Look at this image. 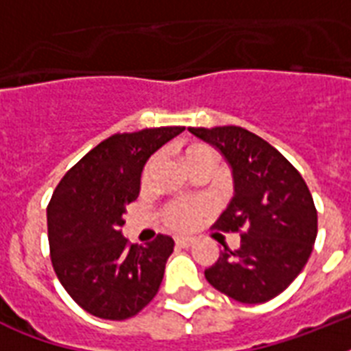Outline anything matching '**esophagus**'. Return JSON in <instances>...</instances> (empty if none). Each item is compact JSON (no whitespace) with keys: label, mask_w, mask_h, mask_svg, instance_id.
<instances>
[{"label":"esophagus","mask_w":351,"mask_h":351,"mask_svg":"<svg viewBox=\"0 0 351 351\" xmlns=\"http://www.w3.org/2000/svg\"><path fill=\"white\" fill-rule=\"evenodd\" d=\"M193 242H195V240H193L191 237H176L175 239V244L178 245V247H189Z\"/></svg>","instance_id":"1"}]
</instances>
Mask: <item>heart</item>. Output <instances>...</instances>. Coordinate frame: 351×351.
<instances>
[{
	"label": "heart",
	"mask_w": 351,
	"mask_h": 351,
	"mask_svg": "<svg viewBox=\"0 0 351 351\" xmlns=\"http://www.w3.org/2000/svg\"><path fill=\"white\" fill-rule=\"evenodd\" d=\"M217 154L213 147H209L206 143H191L182 151V162L186 167L197 164H206L213 167ZM154 158L149 160L145 169H143V180L147 178L151 169H153ZM209 213V204L202 198H193V200H176L169 202L162 209V220L165 222L167 228L176 231H187L193 230L198 224V220Z\"/></svg>",
	"instance_id": "heart-1"
}]
</instances>
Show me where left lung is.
I'll use <instances>...</instances> for the list:
<instances>
[{"mask_svg":"<svg viewBox=\"0 0 351 351\" xmlns=\"http://www.w3.org/2000/svg\"><path fill=\"white\" fill-rule=\"evenodd\" d=\"M231 165L234 197L213 228L240 231V247L224 245L204 275L220 293L244 304L275 299L310 258L317 209L300 173L273 147L237 125L189 127Z\"/></svg>","mask_w":351,"mask_h":351,"instance_id":"1","label":"left lung"}]
</instances>
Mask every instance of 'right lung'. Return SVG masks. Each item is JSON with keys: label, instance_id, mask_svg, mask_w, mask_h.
Returning <instances> with one entry per match:
<instances>
[{"label": "right lung", "instance_id": "right-lung-1", "mask_svg": "<svg viewBox=\"0 0 351 351\" xmlns=\"http://www.w3.org/2000/svg\"><path fill=\"white\" fill-rule=\"evenodd\" d=\"M186 127L118 132L65 173L47 206L52 267L87 313L125 321L158 293L175 242L167 234L145 245L121 237L125 206L136 200L151 154Z\"/></svg>", "mask_w": 351, "mask_h": 351}]
</instances>
